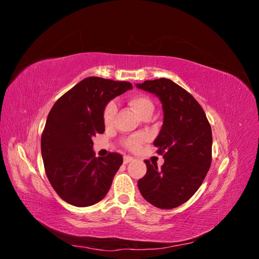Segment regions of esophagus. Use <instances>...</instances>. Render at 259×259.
I'll list each match as a JSON object with an SVG mask.
<instances>
[{
  "instance_id": "esophagus-1",
  "label": "esophagus",
  "mask_w": 259,
  "mask_h": 259,
  "mask_svg": "<svg viewBox=\"0 0 259 259\" xmlns=\"http://www.w3.org/2000/svg\"><path fill=\"white\" fill-rule=\"evenodd\" d=\"M133 161H134V158H132V156H128V155H125L124 159H123L124 164H127V163L133 162Z\"/></svg>"
}]
</instances>
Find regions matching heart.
<instances>
[{
  "instance_id": "1",
  "label": "heart",
  "mask_w": 259,
  "mask_h": 259,
  "mask_svg": "<svg viewBox=\"0 0 259 259\" xmlns=\"http://www.w3.org/2000/svg\"><path fill=\"white\" fill-rule=\"evenodd\" d=\"M128 104L130 106L134 109L135 112L142 117L146 116V115H151L153 112V109L154 106L152 104V101L149 99L146 96L143 95H137V96H133L130 100H128ZM116 113V105L114 101H110V103H108L104 109V112H103V120L106 126H111L113 120H114V116ZM146 140V136L143 134H135V135H132L127 138L124 139V146L126 147L130 150H138L142 146L143 143H145Z\"/></svg>"
}]
</instances>
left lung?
<instances>
[{
  "label": "left lung",
  "mask_w": 259,
  "mask_h": 259,
  "mask_svg": "<svg viewBox=\"0 0 259 259\" xmlns=\"http://www.w3.org/2000/svg\"><path fill=\"white\" fill-rule=\"evenodd\" d=\"M159 97L163 125L153 145L164 164L145 161L146 175L138 180L145 200L163 209L184 204L202 185L211 163V128L204 110L191 94L173 81L161 77L136 84Z\"/></svg>",
  "instance_id": "obj_1"
}]
</instances>
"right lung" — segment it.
Masks as SVG:
<instances>
[{
	"label": "right lung",
	"mask_w": 259,
	"mask_h": 259,
	"mask_svg": "<svg viewBox=\"0 0 259 259\" xmlns=\"http://www.w3.org/2000/svg\"><path fill=\"white\" fill-rule=\"evenodd\" d=\"M131 89L130 82L90 76L51 109L41 137L42 158L54 190L69 204L94 205L110 189L123 158L116 152L96 158L92 138L105 132L106 105Z\"/></svg>",
	"instance_id": "right-lung-1"
}]
</instances>
